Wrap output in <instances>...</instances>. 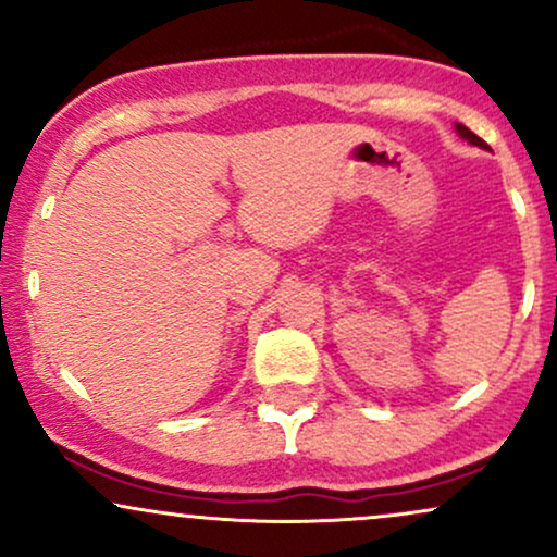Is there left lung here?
Wrapping results in <instances>:
<instances>
[{
    "label": "left lung",
    "instance_id": "left-lung-1",
    "mask_svg": "<svg viewBox=\"0 0 557 557\" xmlns=\"http://www.w3.org/2000/svg\"><path fill=\"white\" fill-rule=\"evenodd\" d=\"M456 127H458V133H461V136H463L466 140H469V144H474V146H482V149H487V144H484V140L479 138L476 133H471L469 127H466V125H456Z\"/></svg>",
    "mask_w": 557,
    "mask_h": 557
}]
</instances>
